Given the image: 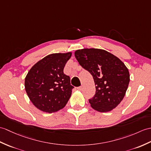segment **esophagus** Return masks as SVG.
<instances>
[{
    "mask_svg": "<svg viewBox=\"0 0 151 151\" xmlns=\"http://www.w3.org/2000/svg\"><path fill=\"white\" fill-rule=\"evenodd\" d=\"M82 89H83V87H82V86H79V87H77V89L79 90V91H82Z\"/></svg>",
    "mask_w": 151,
    "mask_h": 151,
    "instance_id": "obj_1",
    "label": "esophagus"
}]
</instances>
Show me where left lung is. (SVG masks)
Returning a JSON list of instances; mask_svg holds the SVG:
<instances>
[{"label": "left lung", "mask_w": 151, "mask_h": 151, "mask_svg": "<svg viewBox=\"0 0 151 151\" xmlns=\"http://www.w3.org/2000/svg\"><path fill=\"white\" fill-rule=\"evenodd\" d=\"M75 56L80 65L93 77L96 87L91 106L105 113L113 110L123 100L130 75L120 59L106 50L90 48L76 50Z\"/></svg>", "instance_id": "obj_1"}]
</instances>
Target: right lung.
I'll return each instance as SVG.
<instances>
[{
	"label": "right lung",
	"mask_w": 151,
	"mask_h": 151,
	"mask_svg": "<svg viewBox=\"0 0 151 151\" xmlns=\"http://www.w3.org/2000/svg\"><path fill=\"white\" fill-rule=\"evenodd\" d=\"M71 52L53 53L36 63L27 74L25 89L31 102L38 109L52 113L64 108L74 87L64 68Z\"/></svg>",
	"instance_id": "1"
}]
</instances>
